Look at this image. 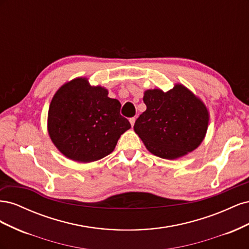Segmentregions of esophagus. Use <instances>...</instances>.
<instances>
[{
	"label": "esophagus",
	"mask_w": 249,
	"mask_h": 249,
	"mask_svg": "<svg viewBox=\"0 0 249 249\" xmlns=\"http://www.w3.org/2000/svg\"><path fill=\"white\" fill-rule=\"evenodd\" d=\"M135 122H136V118H135V117H132V118H130V124H131V125H132V126H134V124H135Z\"/></svg>",
	"instance_id": "esophagus-1"
}]
</instances>
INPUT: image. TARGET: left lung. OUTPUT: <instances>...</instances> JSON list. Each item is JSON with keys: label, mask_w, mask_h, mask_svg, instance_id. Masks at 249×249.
I'll return each mask as SVG.
<instances>
[{"label": "left lung", "mask_w": 249, "mask_h": 249, "mask_svg": "<svg viewBox=\"0 0 249 249\" xmlns=\"http://www.w3.org/2000/svg\"><path fill=\"white\" fill-rule=\"evenodd\" d=\"M143 102L146 110L136 120L134 131L149 153L175 160L201 144L210 115L205 103L191 90L179 83L166 92L147 89Z\"/></svg>", "instance_id": "1"}]
</instances>
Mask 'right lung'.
<instances>
[{
  "mask_svg": "<svg viewBox=\"0 0 249 249\" xmlns=\"http://www.w3.org/2000/svg\"><path fill=\"white\" fill-rule=\"evenodd\" d=\"M108 89L91 86L87 78L66 82L53 96L48 113V133L67 159L94 162L114 150L122 135L131 127L120 115V105Z\"/></svg>",
  "mask_w": 249,
  "mask_h": 249,
  "instance_id": "1",
  "label": "right lung"
}]
</instances>
